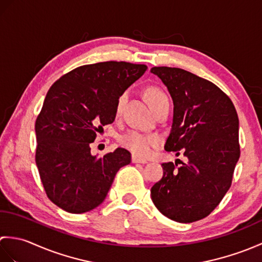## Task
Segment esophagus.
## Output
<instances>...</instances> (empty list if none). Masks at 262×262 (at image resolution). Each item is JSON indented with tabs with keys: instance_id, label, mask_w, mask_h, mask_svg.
<instances>
[{
	"instance_id": "34e87169",
	"label": "esophagus",
	"mask_w": 262,
	"mask_h": 262,
	"mask_svg": "<svg viewBox=\"0 0 262 262\" xmlns=\"http://www.w3.org/2000/svg\"><path fill=\"white\" fill-rule=\"evenodd\" d=\"M132 162L133 163H142V164H144V163H146L147 161L144 160V159L138 158L137 155H133V157H132Z\"/></svg>"
}]
</instances>
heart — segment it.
<instances>
[{
  "label": "heart",
  "mask_w": 262,
  "mask_h": 262,
  "mask_svg": "<svg viewBox=\"0 0 262 262\" xmlns=\"http://www.w3.org/2000/svg\"><path fill=\"white\" fill-rule=\"evenodd\" d=\"M127 93L121 94L118 99L116 107V114L118 115L122 108V105L126 102ZM146 99L149 105L153 108L155 104L162 101V100L168 99L165 94L158 88H149L146 91ZM119 143L122 147L129 149L130 152L134 153L137 157L145 158L151 153L152 147H154L159 143V138L155 135H146L142 134L135 130L128 132L119 138Z\"/></svg>",
  "instance_id": "obj_1"
}]
</instances>
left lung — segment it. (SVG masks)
Wrapping results in <instances>:
<instances>
[{
	"mask_svg": "<svg viewBox=\"0 0 262 262\" xmlns=\"http://www.w3.org/2000/svg\"><path fill=\"white\" fill-rule=\"evenodd\" d=\"M151 73L173 101L165 151L188 159L180 166L162 164L163 177L151 188V197L168 219L192 223L208 216L231 187L240 158L238 117L231 99L203 77L166 66L152 68Z\"/></svg>",
	"mask_w": 262,
	"mask_h": 262,
	"instance_id": "8db88e82",
	"label": "left lung"
}]
</instances>
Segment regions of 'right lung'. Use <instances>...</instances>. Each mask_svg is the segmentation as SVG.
Instances as JSON below:
<instances>
[{"instance_id":"obj_1","label":"right lung","mask_w":262,"mask_h":262,"mask_svg":"<svg viewBox=\"0 0 262 262\" xmlns=\"http://www.w3.org/2000/svg\"><path fill=\"white\" fill-rule=\"evenodd\" d=\"M146 70L114 60L83 65L48 90L35 125L36 164L47 197L59 208L81 214L98 207L117 172L130 163L125 148L98 158L90 144L114 122L118 99Z\"/></svg>"}]
</instances>
